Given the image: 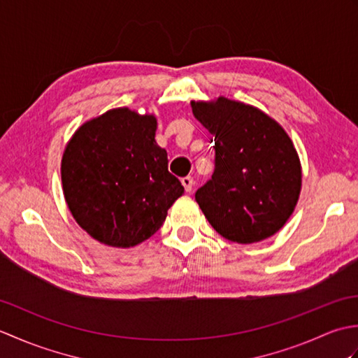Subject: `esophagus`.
Returning a JSON list of instances; mask_svg holds the SVG:
<instances>
[{"mask_svg":"<svg viewBox=\"0 0 358 358\" xmlns=\"http://www.w3.org/2000/svg\"><path fill=\"white\" fill-rule=\"evenodd\" d=\"M181 185L185 186V191H186V192H191L192 187H194V178H192V177L181 178Z\"/></svg>","mask_w":358,"mask_h":358,"instance_id":"obj_1","label":"esophagus"}]
</instances>
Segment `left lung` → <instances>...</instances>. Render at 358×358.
<instances>
[{"instance_id": "obj_1", "label": "left lung", "mask_w": 358, "mask_h": 358, "mask_svg": "<svg viewBox=\"0 0 358 358\" xmlns=\"http://www.w3.org/2000/svg\"><path fill=\"white\" fill-rule=\"evenodd\" d=\"M191 104L215 143L214 173L195 192L204 217L241 245L278 232L301 189L300 159L285 129L254 106L223 96Z\"/></svg>"}]
</instances>
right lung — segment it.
<instances>
[{"label":"right lung","mask_w":358,"mask_h":358,"mask_svg":"<svg viewBox=\"0 0 358 358\" xmlns=\"http://www.w3.org/2000/svg\"><path fill=\"white\" fill-rule=\"evenodd\" d=\"M157 120L126 108L83 124L67 144L62 181L67 206L90 237L131 248L163 226L185 187L155 141Z\"/></svg>","instance_id":"obj_1"}]
</instances>
